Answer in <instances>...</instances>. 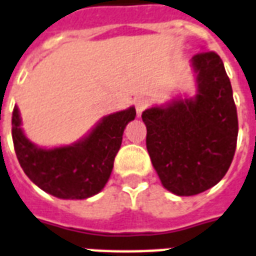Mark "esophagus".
I'll return each mask as SVG.
<instances>
[{
    "label": "esophagus",
    "instance_id": "esophagus-1",
    "mask_svg": "<svg viewBox=\"0 0 256 256\" xmlns=\"http://www.w3.org/2000/svg\"><path fill=\"white\" fill-rule=\"evenodd\" d=\"M136 112H138V116H142L143 110L147 108V100L146 98H139L136 100Z\"/></svg>",
    "mask_w": 256,
    "mask_h": 256
}]
</instances>
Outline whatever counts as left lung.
Segmentation results:
<instances>
[{"mask_svg": "<svg viewBox=\"0 0 256 256\" xmlns=\"http://www.w3.org/2000/svg\"><path fill=\"white\" fill-rule=\"evenodd\" d=\"M196 94L176 96L142 114L147 151L164 189L196 196L217 185L230 168L238 113L222 58L204 51L190 60Z\"/></svg>", "mask_w": 256, "mask_h": 256, "instance_id": "1", "label": "left lung"}]
</instances>
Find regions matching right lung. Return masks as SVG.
<instances>
[{
    "mask_svg": "<svg viewBox=\"0 0 256 256\" xmlns=\"http://www.w3.org/2000/svg\"><path fill=\"white\" fill-rule=\"evenodd\" d=\"M135 106L104 116L76 143L43 148L21 128L18 108L12 114V138L17 159L34 185L62 200H86L106 185L126 124L135 120Z\"/></svg>",
    "mask_w": 256,
    "mask_h": 256,
    "instance_id": "add662e5",
    "label": "right lung"
}]
</instances>
